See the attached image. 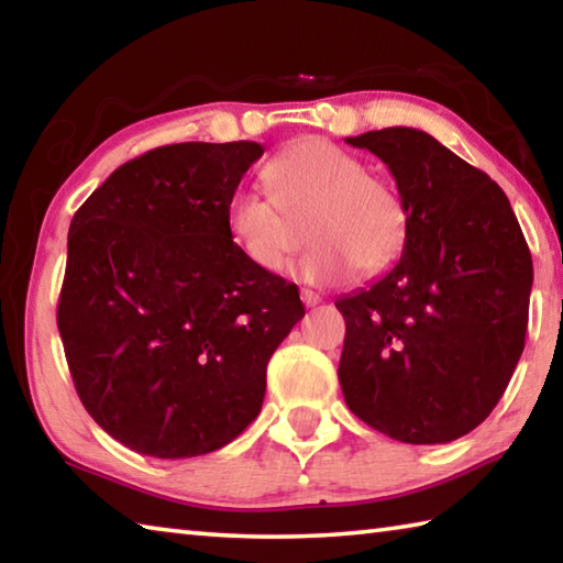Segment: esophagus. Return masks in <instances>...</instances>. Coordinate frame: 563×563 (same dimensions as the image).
I'll list each match as a JSON object with an SVG mask.
<instances>
[{
  "instance_id": "34e87169",
  "label": "esophagus",
  "mask_w": 563,
  "mask_h": 563,
  "mask_svg": "<svg viewBox=\"0 0 563 563\" xmlns=\"http://www.w3.org/2000/svg\"><path fill=\"white\" fill-rule=\"evenodd\" d=\"M300 298H302L305 305H308V308H316V305L322 302V295L316 292V290H310V288H302L300 290Z\"/></svg>"
}]
</instances>
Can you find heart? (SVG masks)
Returning a JSON list of instances; mask_svg holds the SVG:
<instances>
[{"instance_id":"b5f03b06","label":"heart","mask_w":563,"mask_h":563,"mask_svg":"<svg viewBox=\"0 0 563 563\" xmlns=\"http://www.w3.org/2000/svg\"><path fill=\"white\" fill-rule=\"evenodd\" d=\"M263 178L276 198L238 188L225 223L243 258L263 273H280L305 241L316 243L298 263V278L340 283L393 268L409 235V213L399 190L325 139H300L275 154Z\"/></svg>"}]
</instances>
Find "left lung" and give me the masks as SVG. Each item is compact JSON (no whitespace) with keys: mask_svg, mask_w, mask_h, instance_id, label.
Masks as SVG:
<instances>
[{"mask_svg":"<svg viewBox=\"0 0 563 563\" xmlns=\"http://www.w3.org/2000/svg\"><path fill=\"white\" fill-rule=\"evenodd\" d=\"M345 141L387 164L409 235L393 271L335 302L342 395L397 442L460 440L497 407L521 357L529 245L504 190L430 133L393 126Z\"/></svg>","mask_w":563,"mask_h":563,"instance_id":"8db88e82","label":"left lung"}]
</instances>
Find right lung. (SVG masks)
<instances>
[{
    "label": "right lung",
    "mask_w": 563,
    "mask_h": 563,
    "mask_svg": "<svg viewBox=\"0 0 563 563\" xmlns=\"http://www.w3.org/2000/svg\"><path fill=\"white\" fill-rule=\"evenodd\" d=\"M261 156L255 141L161 146L71 218L56 325L81 405L133 452L186 460L233 442L305 316L295 283L253 268L228 233Z\"/></svg>",
    "instance_id": "right-lung-1"
}]
</instances>
